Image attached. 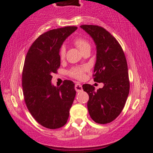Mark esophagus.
I'll return each instance as SVG.
<instances>
[{"instance_id": "1", "label": "esophagus", "mask_w": 153, "mask_h": 153, "mask_svg": "<svg viewBox=\"0 0 153 153\" xmlns=\"http://www.w3.org/2000/svg\"><path fill=\"white\" fill-rule=\"evenodd\" d=\"M75 89L77 92H80V91L82 90V87L80 84L77 83V84H75Z\"/></svg>"}]
</instances>
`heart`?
I'll use <instances>...</instances> for the list:
<instances>
[{
    "label": "heart",
    "mask_w": 153,
    "mask_h": 153,
    "mask_svg": "<svg viewBox=\"0 0 153 153\" xmlns=\"http://www.w3.org/2000/svg\"><path fill=\"white\" fill-rule=\"evenodd\" d=\"M74 44L78 48V49L81 51V53L84 52L85 51L88 49H90V44L89 43V42L85 38L83 37H78L76 38L74 40ZM60 57L61 59H63L65 55V48L64 46H63L60 49ZM87 70L86 67H82V68H73L70 71V74L71 76L74 77L75 78L81 79L84 77V73L85 71Z\"/></svg>",
    "instance_id": "heart-1"
}]
</instances>
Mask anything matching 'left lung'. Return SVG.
Masks as SVG:
<instances>
[{
    "label": "left lung",
    "instance_id": "1",
    "mask_svg": "<svg viewBox=\"0 0 153 153\" xmlns=\"http://www.w3.org/2000/svg\"><path fill=\"white\" fill-rule=\"evenodd\" d=\"M80 27L96 45L94 81L104 84L103 88L97 91L89 84L82 85L89 95L88 111L94 122L105 124L121 114L128 96L130 83L126 59L121 45L105 29L90 25Z\"/></svg>",
    "mask_w": 153,
    "mask_h": 153
}]
</instances>
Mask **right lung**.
Here are the masks:
<instances>
[{
    "label": "right lung",
    "mask_w": 153,
    "mask_h": 153,
    "mask_svg": "<svg viewBox=\"0 0 153 153\" xmlns=\"http://www.w3.org/2000/svg\"><path fill=\"white\" fill-rule=\"evenodd\" d=\"M77 29L69 26L45 32L34 42L25 58L22 80L25 102L34 119L45 128L63 126L74 101L73 82L65 80L56 87L51 75L61 65L59 52L63 42Z\"/></svg>",
    "instance_id": "right-lung-1"
}]
</instances>
